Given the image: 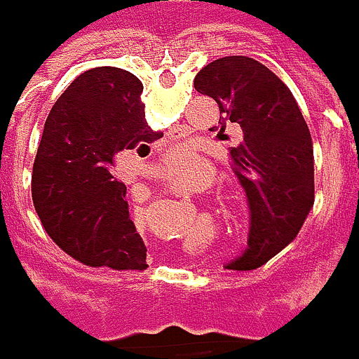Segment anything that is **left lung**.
Segmentation results:
<instances>
[{"label":"left lung","instance_id":"8db88e82","mask_svg":"<svg viewBox=\"0 0 359 359\" xmlns=\"http://www.w3.org/2000/svg\"><path fill=\"white\" fill-rule=\"evenodd\" d=\"M195 90L219 104V126L239 130L229 149L249 205V241L229 269L249 271L295 239L313 205V149L304 114L289 88L261 62L226 55L195 76Z\"/></svg>","mask_w":359,"mask_h":359}]
</instances>
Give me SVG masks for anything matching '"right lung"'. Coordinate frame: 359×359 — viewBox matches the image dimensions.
I'll list each match as a JSON object with an SVG mask.
<instances>
[{
    "instance_id": "right-lung-1",
    "label": "right lung",
    "mask_w": 359,
    "mask_h": 359,
    "mask_svg": "<svg viewBox=\"0 0 359 359\" xmlns=\"http://www.w3.org/2000/svg\"><path fill=\"white\" fill-rule=\"evenodd\" d=\"M140 94L142 82L130 72L86 70L55 100L39 140L34 207L55 245L90 267L147 265L126 187L112 175L120 152L161 138L150 130Z\"/></svg>"
}]
</instances>
